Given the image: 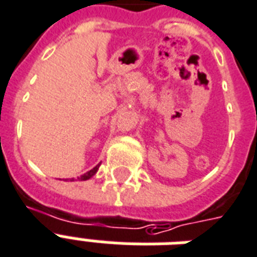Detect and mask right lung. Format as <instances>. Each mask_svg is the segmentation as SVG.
<instances>
[{
    "label": "right lung",
    "mask_w": 257,
    "mask_h": 257,
    "mask_svg": "<svg viewBox=\"0 0 257 257\" xmlns=\"http://www.w3.org/2000/svg\"><path fill=\"white\" fill-rule=\"evenodd\" d=\"M98 168H99V164H97V166H95V167H94L93 170H90V171H87V172H86V174H83V175L79 176L78 179H79V181H87V179H90L91 176L95 175V172L98 171ZM72 181H74V179H72Z\"/></svg>",
    "instance_id": "obj_1"
}]
</instances>
